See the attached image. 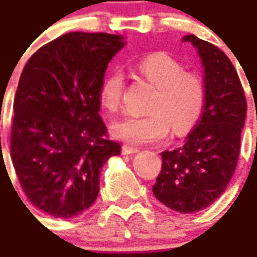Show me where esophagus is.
<instances>
[{
	"label": "esophagus",
	"mask_w": 257,
	"mask_h": 257,
	"mask_svg": "<svg viewBox=\"0 0 257 257\" xmlns=\"http://www.w3.org/2000/svg\"><path fill=\"white\" fill-rule=\"evenodd\" d=\"M139 149L138 147H134V146H130V145H124V146L122 147V153L123 154H135V153H138Z\"/></svg>",
	"instance_id": "obj_1"
}]
</instances>
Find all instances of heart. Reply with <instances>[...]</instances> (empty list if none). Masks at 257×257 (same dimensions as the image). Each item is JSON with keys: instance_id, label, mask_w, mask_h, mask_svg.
Returning <instances> with one entry per match:
<instances>
[{"instance_id": "1", "label": "heart", "mask_w": 257, "mask_h": 257, "mask_svg": "<svg viewBox=\"0 0 257 257\" xmlns=\"http://www.w3.org/2000/svg\"><path fill=\"white\" fill-rule=\"evenodd\" d=\"M147 80L157 85L151 112L124 115L111 123L115 138L134 145L160 142L168 137L170 127L177 134L190 130L204 110L206 85L200 73L185 71L184 65L165 52L150 53L137 63ZM124 77L120 71L108 73L99 88L103 108L114 112L120 107Z\"/></svg>"}]
</instances>
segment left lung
Listing matches in <instances>:
<instances>
[{
  "label": "left lung",
  "mask_w": 257,
  "mask_h": 257,
  "mask_svg": "<svg viewBox=\"0 0 257 257\" xmlns=\"http://www.w3.org/2000/svg\"><path fill=\"white\" fill-rule=\"evenodd\" d=\"M196 48L204 68L206 97L201 119L181 147L165 150L153 193L180 213H194L225 192L240 154L246 101L233 64L221 49L194 35L182 37Z\"/></svg>",
  "instance_id": "left-lung-1"
}]
</instances>
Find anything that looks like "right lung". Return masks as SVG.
I'll return each mask as SVG.
<instances>
[{"label": "right lung", "instance_id": "add662e5", "mask_svg": "<svg viewBox=\"0 0 257 257\" xmlns=\"http://www.w3.org/2000/svg\"><path fill=\"white\" fill-rule=\"evenodd\" d=\"M124 44L119 35L71 32L24 67L13 104L12 162L28 200L53 217L88 209L103 165L120 154L99 115V88Z\"/></svg>", "mask_w": 257, "mask_h": 257}]
</instances>
